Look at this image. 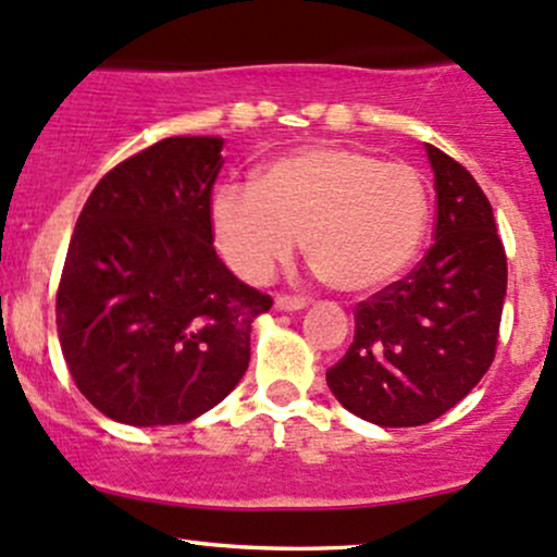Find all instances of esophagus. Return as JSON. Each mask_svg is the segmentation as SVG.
Returning a JSON list of instances; mask_svg holds the SVG:
<instances>
[{
    "label": "esophagus",
    "instance_id": "obj_1",
    "mask_svg": "<svg viewBox=\"0 0 557 557\" xmlns=\"http://www.w3.org/2000/svg\"><path fill=\"white\" fill-rule=\"evenodd\" d=\"M274 307H277L280 312H296V309L307 307V298L296 296V294H280L277 298H274Z\"/></svg>",
    "mask_w": 557,
    "mask_h": 557
}]
</instances>
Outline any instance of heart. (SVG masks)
Masks as SVG:
<instances>
[{
	"label": "heart",
	"instance_id": "heart-1",
	"mask_svg": "<svg viewBox=\"0 0 557 557\" xmlns=\"http://www.w3.org/2000/svg\"><path fill=\"white\" fill-rule=\"evenodd\" d=\"M430 219L421 173L371 151L312 146L280 157L256 186L230 184L213 200L226 261L263 283L294 256L344 294L382 288L417 256Z\"/></svg>",
	"mask_w": 557,
	"mask_h": 557
}]
</instances>
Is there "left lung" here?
I'll return each instance as SVG.
<instances>
[{
    "instance_id": "8db88e82",
    "label": "left lung",
    "mask_w": 557,
    "mask_h": 557,
    "mask_svg": "<svg viewBox=\"0 0 557 557\" xmlns=\"http://www.w3.org/2000/svg\"><path fill=\"white\" fill-rule=\"evenodd\" d=\"M435 243L411 274L355 307V338L327 368L336 400L382 426L430 424L488 371L499 344L507 253L488 197L465 165L426 144Z\"/></svg>"
}]
</instances>
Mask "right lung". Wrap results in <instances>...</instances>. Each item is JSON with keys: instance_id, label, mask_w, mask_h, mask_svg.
I'll use <instances>...</instances> for the list:
<instances>
[{"instance_id": "1", "label": "right lung", "mask_w": 557, "mask_h": 557, "mask_svg": "<svg viewBox=\"0 0 557 557\" xmlns=\"http://www.w3.org/2000/svg\"><path fill=\"white\" fill-rule=\"evenodd\" d=\"M224 140L175 136L98 181L55 296L74 384L122 424H184L219 406L250 362V323L272 296L213 248L210 195Z\"/></svg>"}]
</instances>
